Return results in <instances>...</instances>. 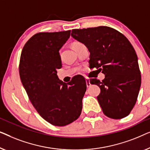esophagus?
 <instances>
[{"mask_svg": "<svg viewBox=\"0 0 150 150\" xmlns=\"http://www.w3.org/2000/svg\"><path fill=\"white\" fill-rule=\"evenodd\" d=\"M86 86H87V87H90V86H91V84L90 83V79H88V78H86Z\"/></svg>", "mask_w": 150, "mask_h": 150, "instance_id": "34e87169", "label": "esophagus"}]
</instances>
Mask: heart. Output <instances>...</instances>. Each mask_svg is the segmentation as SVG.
Here are the masks:
<instances>
[{
    "instance_id": "b5f03b06",
    "label": "heart",
    "mask_w": 150,
    "mask_h": 150,
    "mask_svg": "<svg viewBox=\"0 0 150 150\" xmlns=\"http://www.w3.org/2000/svg\"><path fill=\"white\" fill-rule=\"evenodd\" d=\"M80 43H79V42H75V43H73V45H72V47L73 46H75V45H78V44H79Z\"/></svg>"
}]
</instances>
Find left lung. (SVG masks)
<instances>
[{"label": "left lung", "mask_w": 150, "mask_h": 150, "mask_svg": "<svg viewBox=\"0 0 150 150\" xmlns=\"http://www.w3.org/2000/svg\"><path fill=\"white\" fill-rule=\"evenodd\" d=\"M71 36L87 47L90 67L105 75L102 81L90 80L100 88L97 99L103 112L112 119L127 116L135 105L141 83L137 56L131 43L108 26L73 29Z\"/></svg>", "instance_id": "left-lung-1"}]
</instances>
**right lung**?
I'll return each instance as SVG.
<instances>
[{
	"mask_svg": "<svg viewBox=\"0 0 150 150\" xmlns=\"http://www.w3.org/2000/svg\"><path fill=\"white\" fill-rule=\"evenodd\" d=\"M71 30L39 33L25 44L19 72L28 98L39 115L52 125L64 126L79 117L86 82L76 76L69 83L59 79L62 67L59 50L70 37Z\"/></svg>",
	"mask_w": 150,
	"mask_h": 150,
	"instance_id": "add662e5",
	"label": "right lung"
}]
</instances>
